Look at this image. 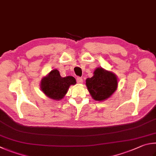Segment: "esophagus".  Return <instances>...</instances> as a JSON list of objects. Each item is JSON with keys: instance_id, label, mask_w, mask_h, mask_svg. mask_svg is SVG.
<instances>
[{"instance_id": "34e87169", "label": "esophagus", "mask_w": 156, "mask_h": 156, "mask_svg": "<svg viewBox=\"0 0 156 156\" xmlns=\"http://www.w3.org/2000/svg\"><path fill=\"white\" fill-rule=\"evenodd\" d=\"M76 81H77V83L78 84H82L83 83V78H80V77H77V78H76Z\"/></svg>"}]
</instances>
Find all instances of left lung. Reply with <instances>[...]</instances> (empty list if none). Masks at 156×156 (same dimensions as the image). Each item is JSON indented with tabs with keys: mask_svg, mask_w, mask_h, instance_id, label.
Returning <instances> with one entry per match:
<instances>
[{
	"mask_svg": "<svg viewBox=\"0 0 156 156\" xmlns=\"http://www.w3.org/2000/svg\"><path fill=\"white\" fill-rule=\"evenodd\" d=\"M90 95L96 101H104L111 96L117 89V78L115 73L98 67L91 78L86 80Z\"/></svg>",
	"mask_w": 156,
	"mask_h": 156,
	"instance_id": "1",
	"label": "left lung"
}]
</instances>
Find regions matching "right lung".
<instances>
[{"mask_svg":"<svg viewBox=\"0 0 156 156\" xmlns=\"http://www.w3.org/2000/svg\"><path fill=\"white\" fill-rule=\"evenodd\" d=\"M76 84V79L73 76L63 78L57 69H53L42 78L40 87L47 97L55 100H60L66 95L70 85Z\"/></svg>","mask_w":156,"mask_h":156,"instance_id":"add662e5","label":"right lung"}]
</instances>
